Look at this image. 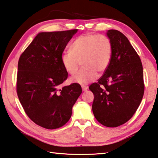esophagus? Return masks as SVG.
<instances>
[{
    "instance_id": "34e87169",
    "label": "esophagus",
    "mask_w": 158,
    "mask_h": 158,
    "mask_svg": "<svg viewBox=\"0 0 158 158\" xmlns=\"http://www.w3.org/2000/svg\"><path fill=\"white\" fill-rule=\"evenodd\" d=\"M81 88H82V90L83 91L87 90V89H88V86H86V85H81Z\"/></svg>"
}]
</instances>
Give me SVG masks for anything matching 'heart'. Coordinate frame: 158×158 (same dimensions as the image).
<instances>
[{
  "label": "heart",
  "instance_id": "b5f03b06",
  "mask_svg": "<svg viewBox=\"0 0 158 158\" xmlns=\"http://www.w3.org/2000/svg\"><path fill=\"white\" fill-rule=\"evenodd\" d=\"M71 51L63 52L61 61L68 73L73 75L82 63L84 66L71 78V81L87 84L105 73L112 57L111 41L102 34L88 33L79 36L70 46Z\"/></svg>",
  "mask_w": 158,
  "mask_h": 158
}]
</instances>
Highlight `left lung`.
<instances>
[{
	"mask_svg": "<svg viewBox=\"0 0 158 158\" xmlns=\"http://www.w3.org/2000/svg\"><path fill=\"white\" fill-rule=\"evenodd\" d=\"M113 52L110 65L89 89L94 94L93 112L100 124L117 127L135 113L144 92L139 56L127 36L116 30L108 31Z\"/></svg>",
	"mask_w": 158,
	"mask_h": 158,
	"instance_id": "8db88e82",
	"label": "left lung"
}]
</instances>
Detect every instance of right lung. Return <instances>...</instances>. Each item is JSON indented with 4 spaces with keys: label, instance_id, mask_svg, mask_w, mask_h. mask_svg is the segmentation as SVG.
<instances>
[{
    "label": "right lung",
    "instance_id": "obj_1",
    "mask_svg": "<svg viewBox=\"0 0 158 158\" xmlns=\"http://www.w3.org/2000/svg\"><path fill=\"white\" fill-rule=\"evenodd\" d=\"M77 30L39 33L20 56L17 95L28 117L43 128L52 130L66 124L82 93L77 83L59 88L68 78L61 56Z\"/></svg>",
    "mask_w": 158,
    "mask_h": 158
}]
</instances>
